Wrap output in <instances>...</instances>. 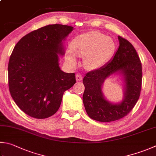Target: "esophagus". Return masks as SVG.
I'll return each mask as SVG.
<instances>
[{
	"instance_id": "34e87169",
	"label": "esophagus",
	"mask_w": 156,
	"mask_h": 156,
	"mask_svg": "<svg viewBox=\"0 0 156 156\" xmlns=\"http://www.w3.org/2000/svg\"><path fill=\"white\" fill-rule=\"evenodd\" d=\"M82 79H83V75H81L80 73L76 75V80H77V81H80Z\"/></svg>"
}]
</instances>
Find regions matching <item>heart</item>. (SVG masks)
<instances>
[{
  "mask_svg": "<svg viewBox=\"0 0 156 156\" xmlns=\"http://www.w3.org/2000/svg\"><path fill=\"white\" fill-rule=\"evenodd\" d=\"M71 50L77 56L84 57L83 65L86 69L96 70L102 68L111 59L115 45L111 38L99 32L90 31L78 35L73 40ZM73 54L69 51L66 58L70 63L75 64L76 58Z\"/></svg>",
  "mask_w": 156,
  "mask_h": 156,
  "instance_id": "1",
  "label": "heart"
}]
</instances>
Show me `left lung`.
Returning <instances> with one entry per match:
<instances>
[{"label":"left lung","mask_w":156,"mask_h":156,"mask_svg":"<svg viewBox=\"0 0 156 156\" xmlns=\"http://www.w3.org/2000/svg\"><path fill=\"white\" fill-rule=\"evenodd\" d=\"M119 46L113 58L102 68L87 73L83 79V102L88 115L101 122L122 119L130 112L139 98L142 85V65L133 45L118 37ZM119 73L125 83V96L118 104L107 101L101 92L105 79Z\"/></svg>","instance_id":"8db88e82"}]
</instances>
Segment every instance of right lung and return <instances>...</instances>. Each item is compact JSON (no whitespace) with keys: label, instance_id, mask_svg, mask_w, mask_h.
Returning <instances> with one entry per match:
<instances>
[{"label":"right lung","instance_id":"right-lung-1","mask_svg":"<svg viewBox=\"0 0 156 156\" xmlns=\"http://www.w3.org/2000/svg\"><path fill=\"white\" fill-rule=\"evenodd\" d=\"M67 25L45 26L25 35L15 46L8 64L9 89L23 112L45 119L57 112L64 92L76 83L75 73H64L58 54L73 30Z\"/></svg>","mask_w":156,"mask_h":156}]
</instances>
